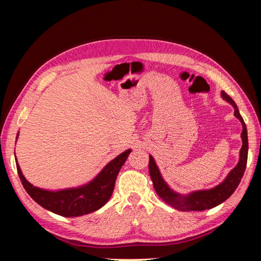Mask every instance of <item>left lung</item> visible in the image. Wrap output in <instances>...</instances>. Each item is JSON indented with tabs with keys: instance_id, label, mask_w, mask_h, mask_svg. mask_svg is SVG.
<instances>
[{
	"instance_id": "1",
	"label": "left lung",
	"mask_w": 261,
	"mask_h": 261,
	"mask_svg": "<svg viewBox=\"0 0 261 261\" xmlns=\"http://www.w3.org/2000/svg\"><path fill=\"white\" fill-rule=\"evenodd\" d=\"M221 96L224 100H226L228 103H231L235 110L234 115L239 118L243 125V132H242V140L243 146L240 151V161L238 165L228 173L226 178L219 184L218 186L213 187L207 191H197L193 192L187 196L179 195L168 186V184L163 180L160 171L158 169L156 164L151 155H149V173L150 177L152 179L154 191L156 194L161 197L162 200H164L170 206L175 208L180 211H202L208 210L213 207L218 206V204L225 201L228 197H230L235 189L238 188L240 181L244 175L245 169H246L247 164V154H248V138H247V128L243 117L241 116L238 106L232 98L226 94L224 91L221 92Z\"/></svg>"
}]
</instances>
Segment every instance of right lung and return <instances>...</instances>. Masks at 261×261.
<instances>
[{"mask_svg": "<svg viewBox=\"0 0 261 261\" xmlns=\"http://www.w3.org/2000/svg\"><path fill=\"white\" fill-rule=\"evenodd\" d=\"M129 153L130 149L117 155L90 183L58 192L45 191L31 185L22 175L18 163H16V168L23 188L37 203L59 216L73 218L88 215L105 206L111 198L116 176Z\"/></svg>", "mask_w": 261, "mask_h": 261, "instance_id": "add662e5", "label": "right lung"}]
</instances>
